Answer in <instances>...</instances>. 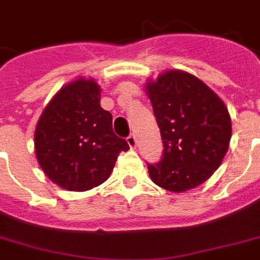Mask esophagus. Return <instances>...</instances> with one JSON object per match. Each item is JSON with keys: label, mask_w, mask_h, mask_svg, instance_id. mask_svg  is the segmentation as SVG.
I'll use <instances>...</instances> for the list:
<instances>
[{"label": "esophagus", "mask_w": 260, "mask_h": 260, "mask_svg": "<svg viewBox=\"0 0 260 260\" xmlns=\"http://www.w3.org/2000/svg\"><path fill=\"white\" fill-rule=\"evenodd\" d=\"M126 142H128V144H129L131 148H135V147H136V144H138V139H136V136H135V135H129V136L126 138Z\"/></svg>", "instance_id": "esophagus-1"}]
</instances>
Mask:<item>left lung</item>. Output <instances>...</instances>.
I'll return each instance as SVG.
<instances>
[{
    "mask_svg": "<svg viewBox=\"0 0 260 260\" xmlns=\"http://www.w3.org/2000/svg\"><path fill=\"white\" fill-rule=\"evenodd\" d=\"M146 87L163 142L160 160L147 165L151 179L174 193L201 185L228 151V109L217 94L185 71H166Z\"/></svg>",
    "mask_w": 260,
    "mask_h": 260,
    "instance_id": "left-lung-1",
    "label": "left lung"
}]
</instances>
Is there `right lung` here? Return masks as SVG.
Returning a JSON list of instances; mask_svg holds the SVG:
<instances>
[{
  "instance_id": "right-lung-1",
  "label": "right lung",
  "mask_w": 260,
  "mask_h": 260,
  "mask_svg": "<svg viewBox=\"0 0 260 260\" xmlns=\"http://www.w3.org/2000/svg\"><path fill=\"white\" fill-rule=\"evenodd\" d=\"M101 89L79 78L56 93L35 131V152L51 181L71 191H86L109 178L118 154L128 151L116 136L112 114L100 104Z\"/></svg>"
}]
</instances>
